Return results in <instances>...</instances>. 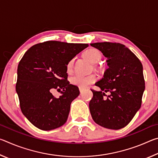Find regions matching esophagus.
I'll use <instances>...</instances> for the list:
<instances>
[{
	"label": "esophagus",
	"instance_id": "esophagus-1",
	"mask_svg": "<svg viewBox=\"0 0 158 158\" xmlns=\"http://www.w3.org/2000/svg\"><path fill=\"white\" fill-rule=\"evenodd\" d=\"M84 89H82V88H79V91H80V93H81V94L83 92H84Z\"/></svg>",
	"mask_w": 158,
	"mask_h": 158
}]
</instances>
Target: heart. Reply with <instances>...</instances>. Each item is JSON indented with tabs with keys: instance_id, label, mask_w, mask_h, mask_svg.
<instances>
[{
	"instance_id": "b5f03b06",
	"label": "heart",
	"mask_w": 158,
	"mask_h": 158,
	"mask_svg": "<svg viewBox=\"0 0 158 158\" xmlns=\"http://www.w3.org/2000/svg\"><path fill=\"white\" fill-rule=\"evenodd\" d=\"M84 56L89 60L92 63H96L100 59L101 53L98 49L95 48H90V49L85 51L84 53ZM74 65V59H71L68 63L67 65V70L68 73H70L73 69ZM97 77L94 74H90L88 76H81V75H74L70 78V83L73 85H77L80 88H85L89 86V85L94 83Z\"/></svg>"
}]
</instances>
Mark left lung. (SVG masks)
<instances>
[{"label":"left lung","mask_w":158,"mask_h":158,"mask_svg":"<svg viewBox=\"0 0 158 158\" xmlns=\"http://www.w3.org/2000/svg\"><path fill=\"white\" fill-rule=\"evenodd\" d=\"M90 45L107 58L109 66L103 78L95 83L101 90L91 89L90 114L93 121L102 127L121 129L132 121L141 107L145 90L142 64L122 44L104 42ZM107 92L110 93L109 96L105 94Z\"/></svg>","instance_id":"8db88e82"}]
</instances>
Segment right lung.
Listing matches in <instances>:
<instances>
[{"label":"right lung","instance_id":"right-lung-1","mask_svg":"<svg viewBox=\"0 0 158 158\" xmlns=\"http://www.w3.org/2000/svg\"><path fill=\"white\" fill-rule=\"evenodd\" d=\"M88 44L47 41L33 45L19 61L16 91L23 114L34 126L52 130L65 123L79 88L68 81L67 65ZM61 95L54 97L53 89Z\"/></svg>","mask_w":158,"mask_h":158}]
</instances>
